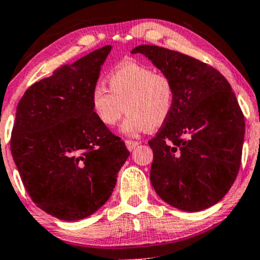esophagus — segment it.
<instances>
[{"label":"esophagus","mask_w":260,"mask_h":260,"mask_svg":"<svg viewBox=\"0 0 260 260\" xmlns=\"http://www.w3.org/2000/svg\"><path fill=\"white\" fill-rule=\"evenodd\" d=\"M139 143L136 142V140H126V145H127V149L129 151H132L133 149H136L137 145H138Z\"/></svg>","instance_id":"34e87169"}]
</instances>
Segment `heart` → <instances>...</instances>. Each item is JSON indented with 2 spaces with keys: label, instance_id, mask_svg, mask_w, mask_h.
<instances>
[{
  "label": "heart",
  "instance_id": "b5f03b06",
  "mask_svg": "<svg viewBox=\"0 0 260 260\" xmlns=\"http://www.w3.org/2000/svg\"><path fill=\"white\" fill-rule=\"evenodd\" d=\"M109 90L96 85L91 91V109L104 126L113 127L128 112L121 131L136 136L162 126L175 106V85L168 74L145 66L127 63L107 77Z\"/></svg>",
  "mask_w": 260,
  "mask_h": 260
}]
</instances>
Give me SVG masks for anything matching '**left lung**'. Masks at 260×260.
<instances>
[{"label": "left lung", "mask_w": 260, "mask_h": 260, "mask_svg": "<svg viewBox=\"0 0 260 260\" xmlns=\"http://www.w3.org/2000/svg\"><path fill=\"white\" fill-rule=\"evenodd\" d=\"M142 53L175 85V106L149 145L150 181L157 196L183 211L221 201L237 177L244 117L231 85L219 71L183 53L140 45Z\"/></svg>", "instance_id": "obj_1"}]
</instances>
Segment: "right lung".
<instances>
[{
  "label": "right lung",
  "instance_id": "obj_1",
  "mask_svg": "<svg viewBox=\"0 0 260 260\" xmlns=\"http://www.w3.org/2000/svg\"><path fill=\"white\" fill-rule=\"evenodd\" d=\"M111 45L34 83L17 106L11 151L31 201L64 221L84 219L112 194L129 151L95 117L91 91Z\"/></svg>",
  "mask_w": 260,
  "mask_h": 260
}]
</instances>
